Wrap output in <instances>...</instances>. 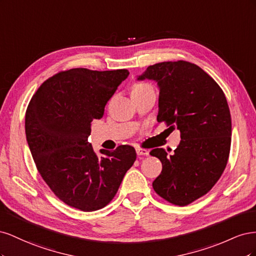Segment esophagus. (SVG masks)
<instances>
[{"instance_id": "obj_1", "label": "esophagus", "mask_w": 256, "mask_h": 256, "mask_svg": "<svg viewBox=\"0 0 256 256\" xmlns=\"http://www.w3.org/2000/svg\"><path fill=\"white\" fill-rule=\"evenodd\" d=\"M136 152L138 156H147V154H150L148 150H144V148H136Z\"/></svg>"}]
</instances>
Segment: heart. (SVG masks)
I'll return each mask as SVG.
<instances>
[{
    "mask_svg": "<svg viewBox=\"0 0 256 256\" xmlns=\"http://www.w3.org/2000/svg\"><path fill=\"white\" fill-rule=\"evenodd\" d=\"M147 88H150L148 84H145V83H136L132 88V92H138V90H145Z\"/></svg>",
    "mask_w": 256,
    "mask_h": 256,
    "instance_id": "obj_1",
    "label": "heart"
}]
</instances>
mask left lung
<instances>
[{"instance_id": "1", "label": "left lung", "mask_w": 256, "mask_h": 256, "mask_svg": "<svg viewBox=\"0 0 256 256\" xmlns=\"http://www.w3.org/2000/svg\"><path fill=\"white\" fill-rule=\"evenodd\" d=\"M145 79L159 88L157 120L177 127L182 138L173 154L150 152L162 164L152 188L168 202L186 206L206 194L226 166L232 140L226 98L210 76L186 60L148 66L138 76Z\"/></svg>"}]
</instances>
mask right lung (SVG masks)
Here are the masks:
<instances>
[{"label":"right lung","instance_id":"1","mask_svg":"<svg viewBox=\"0 0 256 256\" xmlns=\"http://www.w3.org/2000/svg\"><path fill=\"white\" fill-rule=\"evenodd\" d=\"M127 69L97 72L74 68L44 81L26 113V134L38 172L60 200L82 212L109 204L134 164L132 146L97 154L88 141L92 120L104 106Z\"/></svg>","mask_w":256,"mask_h":256}]
</instances>
